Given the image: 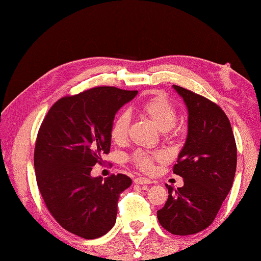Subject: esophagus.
Returning <instances> with one entry per match:
<instances>
[{"label": "esophagus", "instance_id": "34e87169", "mask_svg": "<svg viewBox=\"0 0 261 261\" xmlns=\"http://www.w3.org/2000/svg\"><path fill=\"white\" fill-rule=\"evenodd\" d=\"M135 182L138 185H147V184H151V180L145 178V177H137L135 179Z\"/></svg>", "mask_w": 261, "mask_h": 261}]
</instances>
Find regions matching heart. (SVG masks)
<instances>
[{
	"label": "heart",
	"instance_id": "b5f03b06",
	"mask_svg": "<svg viewBox=\"0 0 261 261\" xmlns=\"http://www.w3.org/2000/svg\"><path fill=\"white\" fill-rule=\"evenodd\" d=\"M140 111L148 116L160 131H168L174 127L177 122V111L170 101L162 95H154L143 102ZM130 127V116L125 112L118 114L113 119L110 127V136L115 143H123L126 140ZM164 159L160 152L151 153L138 150L130 156V162L141 171H150L156 160Z\"/></svg>",
	"mask_w": 261,
	"mask_h": 261
}]
</instances>
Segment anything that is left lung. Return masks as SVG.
I'll use <instances>...</instances> for the list:
<instances>
[{"label": "left lung", "mask_w": 261, "mask_h": 261, "mask_svg": "<svg viewBox=\"0 0 261 261\" xmlns=\"http://www.w3.org/2000/svg\"><path fill=\"white\" fill-rule=\"evenodd\" d=\"M188 110V134L174 165L184 186L168 188L165 206L157 211L160 225L176 236L197 233L212 224L233 184L237 145L231 123L218 104L173 85Z\"/></svg>", "instance_id": "1"}]
</instances>
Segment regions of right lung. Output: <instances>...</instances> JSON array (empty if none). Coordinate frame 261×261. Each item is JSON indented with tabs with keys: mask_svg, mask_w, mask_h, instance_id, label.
Here are the masks:
<instances>
[{
	"mask_svg": "<svg viewBox=\"0 0 261 261\" xmlns=\"http://www.w3.org/2000/svg\"><path fill=\"white\" fill-rule=\"evenodd\" d=\"M138 91L98 86L55 103L36 139L37 184L53 218L65 230L96 239L112 229L120 193L131 185L124 174L103 180L91 176L110 152V127L118 110Z\"/></svg>",
	"mask_w": 261,
	"mask_h": 261,
	"instance_id": "right-lung-1",
	"label": "right lung"
}]
</instances>
